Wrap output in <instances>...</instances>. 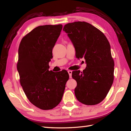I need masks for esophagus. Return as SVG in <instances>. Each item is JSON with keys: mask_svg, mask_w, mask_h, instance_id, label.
<instances>
[{"mask_svg": "<svg viewBox=\"0 0 131 131\" xmlns=\"http://www.w3.org/2000/svg\"><path fill=\"white\" fill-rule=\"evenodd\" d=\"M68 73L69 75V78H72V70H68Z\"/></svg>", "mask_w": 131, "mask_h": 131, "instance_id": "esophagus-1", "label": "esophagus"}]
</instances>
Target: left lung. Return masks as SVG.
Returning a JSON list of instances; mask_svg holds the SVG:
<instances>
[{"instance_id": "left-lung-1", "label": "left lung", "mask_w": 131, "mask_h": 131, "mask_svg": "<svg viewBox=\"0 0 131 131\" xmlns=\"http://www.w3.org/2000/svg\"><path fill=\"white\" fill-rule=\"evenodd\" d=\"M79 59H85L86 68L80 72L73 71L72 77L77 81L74 92L82 104L96 105L106 96L114 81V62L110 43L104 34L85 22H75L64 26Z\"/></svg>"}]
</instances>
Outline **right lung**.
Instances as JSON below:
<instances>
[{"label": "right lung", "mask_w": 131, "mask_h": 131, "mask_svg": "<svg viewBox=\"0 0 131 131\" xmlns=\"http://www.w3.org/2000/svg\"><path fill=\"white\" fill-rule=\"evenodd\" d=\"M62 25L35 28L23 37L18 49L17 66L21 85L29 101L42 110H50L61 102L69 74L49 70L52 49L60 35Z\"/></svg>", "instance_id": "add662e5"}]
</instances>
